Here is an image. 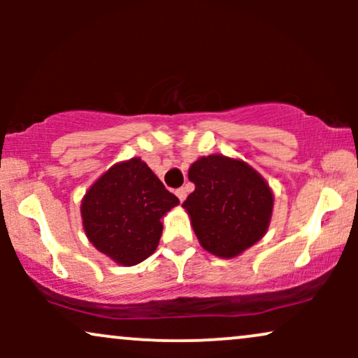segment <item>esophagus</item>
Segmentation results:
<instances>
[{
	"label": "esophagus",
	"instance_id": "obj_1",
	"mask_svg": "<svg viewBox=\"0 0 358 358\" xmlns=\"http://www.w3.org/2000/svg\"><path fill=\"white\" fill-rule=\"evenodd\" d=\"M175 193H176V196L180 199V202H183V200L187 199V190H185V188H178Z\"/></svg>",
	"mask_w": 358,
	"mask_h": 358
}]
</instances>
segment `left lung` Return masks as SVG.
Listing matches in <instances>:
<instances>
[{
	"label": "left lung",
	"mask_w": 358,
	"mask_h": 358,
	"mask_svg": "<svg viewBox=\"0 0 358 358\" xmlns=\"http://www.w3.org/2000/svg\"><path fill=\"white\" fill-rule=\"evenodd\" d=\"M195 190L183 202L196 239L222 259L239 256L262 239L273 215L268 182L241 159L208 155L188 170Z\"/></svg>",
	"instance_id": "1"
}]
</instances>
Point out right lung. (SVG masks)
Listing matches in <instances>:
<instances>
[{
  "label": "right lung",
  "mask_w": 358,
  "mask_h": 358,
  "mask_svg": "<svg viewBox=\"0 0 358 358\" xmlns=\"http://www.w3.org/2000/svg\"><path fill=\"white\" fill-rule=\"evenodd\" d=\"M178 203L141 158H131L110 166L85 192L82 224L99 252L134 266L158 248L163 215Z\"/></svg>",
  "instance_id": "add662e5"
}]
</instances>
